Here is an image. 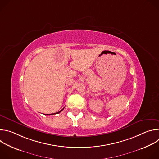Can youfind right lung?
I'll use <instances>...</instances> for the list:
<instances>
[{
    "mask_svg": "<svg viewBox=\"0 0 159 159\" xmlns=\"http://www.w3.org/2000/svg\"><path fill=\"white\" fill-rule=\"evenodd\" d=\"M63 109H64V108H63V109H61V111H58V112H56V113H54V114H53V115H55V114H58V113H60V112H61V111H62V110H63ZM51 115H52V114H51Z\"/></svg>",
    "mask_w": 159,
    "mask_h": 159,
    "instance_id": "obj_1",
    "label": "right lung"
}]
</instances>
